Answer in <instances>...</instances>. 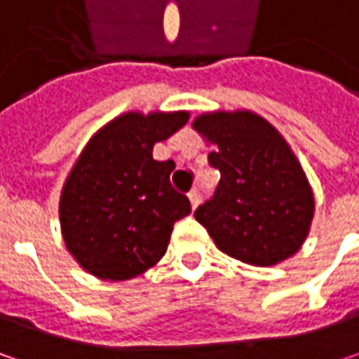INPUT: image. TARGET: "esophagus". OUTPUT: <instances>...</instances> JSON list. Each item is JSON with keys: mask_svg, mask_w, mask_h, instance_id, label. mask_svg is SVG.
<instances>
[{"mask_svg": "<svg viewBox=\"0 0 359 359\" xmlns=\"http://www.w3.org/2000/svg\"><path fill=\"white\" fill-rule=\"evenodd\" d=\"M187 198H189V201H191V208H198L201 201V194L200 189H191L189 194H187Z\"/></svg>", "mask_w": 359, "mask_h": 359, "instance_id": "obj_1", "label": "esophagus"}]
</instances>
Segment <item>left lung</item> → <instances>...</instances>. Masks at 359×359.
Here are the masks:
<instances>
[{
  "label": "left lung",
  "mask_w": 359,
  "mask_h": 359,
  "mask_svg": "<svg viewBox=\"0 0 359 359\" xmlns=\"http://www.w3.org/2000/svg\"><path fill=\"white\" fill-rule=\"evenodd\" d=\"M194 130L217 145L208 159L219 184L194 214L215 245L252 266L296 254L310 231L313 194L278 130L252 111L203 114Z\"/></svg>",
  "instance_id": "left-lung-1"
}]
</instances>
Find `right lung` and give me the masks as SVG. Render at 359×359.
Returning a JSON list of instances; mask_svg holds the SVG:
<instances>
[{"instance_id":"1","label":"right lung","mask_w":359,"mask_h":359,"mask_svg":"<svg viewBox=\"0 0 359 359\" xmlns=\"http://www.w3.org/2000/svg\"><path fill=\"white\" fill-rule=\"evenodd\" d=\"M186 111L123 114L86 145L60 200L69 254L95 278L123 282L163 257L173 224L191 212L175 191V163L156 161L151 149L182 126Z\"/></svg>"}]
</instances>
